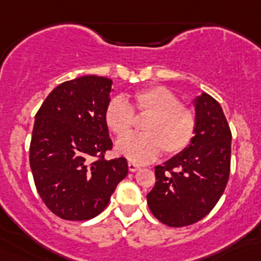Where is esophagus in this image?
<instances>
[{"mask_svg": "<svg viewBox=\"0 0 261 261\" xmlns=\"http://www.w3.org/2000/svg\"><path fill=\"white\" fill-rule=\"evenodd\" d=\"M128 168H129V171H130V172H136V171H138V170H140V166L136 165V163H133V162H129L128 163Z\"/></svg>", "mask_w": 261, "mask_h": 261, "instance_id": "obj_1", "label": "esophagus"}]
</instances>
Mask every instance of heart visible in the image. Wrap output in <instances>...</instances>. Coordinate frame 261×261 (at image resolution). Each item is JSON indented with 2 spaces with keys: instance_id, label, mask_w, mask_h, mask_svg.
<instances>
[{
  "instance_id": "1",
  "label": "heart",
  "mask_w": 261,
  "mask_h": 261,
  "mask_svg": "<svg viewBox=\"0 0 261 261\" xmlns=\"http://www.w3.org/2000/svg\"><path fill=\"white\" fill-rule=\"evenodd\" d=\"M147 116L144 135L126 138L132 132L134 118ZM105 121L111 132L120 140L115 151L133 163H146L163 153L175 155L192 141L196 130V117L192 110L180 105L174 91L155 85L138 90L126 105L123 99L114 98L105 111Z\"/></svg>"
}]
</instances>
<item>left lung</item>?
<instances>
[{
	"label": "left lung",
	"instance_id": "1",
	"mask_svg": "<svg viewBox=\"0 0 261 261\" xmlns=\"http://www.w3.org/2000/svg\"><path fill=\"white\" fill-rule=\"evenodd\" d=\"M192 141L155 167V186L146 196L155 218L171 227L202 220L218 202L230 174L231 132L222 107L206 93L196 95Z\"/></svg>",
	"mask_w": 261,
	"mask_h": 261
}]
</instances>
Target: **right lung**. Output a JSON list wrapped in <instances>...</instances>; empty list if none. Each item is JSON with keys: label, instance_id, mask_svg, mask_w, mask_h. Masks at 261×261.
<instances>
[{"label": "right lung", "instance_id": "add662e5", "mask_svg": "<svg viewBox=\"0 0 261 261\" xmlns=\"http://www.w3.org/2000/svg\"><path fill=\"white\" fill-rule=\"evenodd\" d=\"M112 84L98 75L64 82L35 116L31 171L41 200L64 220L85 221L102 213L128 175L125 158L105 159L112 147L105 121Z\"/></svg>", "mask_w": 261, "mask_h": 261}]
</instances>
